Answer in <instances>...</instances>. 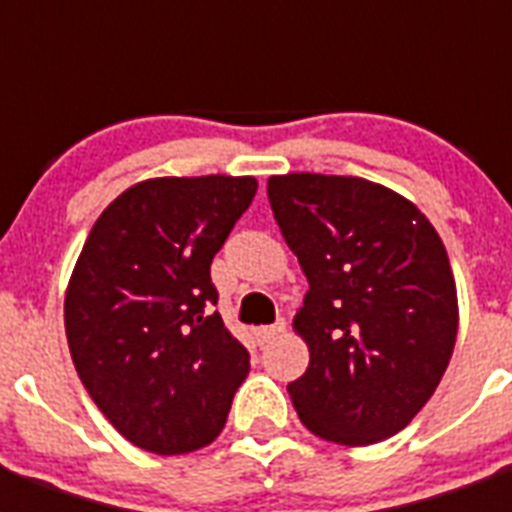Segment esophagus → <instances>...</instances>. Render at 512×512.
<instances>
[{"label":"esophagus","mask_w":512,"mask_h":512,"mask_svg":"<svg viewBox=\"0 0 512 512\" xmlns=\"http://www.w3.org/2000/svg\"><path fill=\"white\" fill-rule=\"evenodd\" d=\"M284 327H287L284 321H276V324H271V327H257L255 329L257 345H265V342H271L273 337H279L281 332H284Z\"/></svg>","instance_id":"obj_1"}]
</instances>
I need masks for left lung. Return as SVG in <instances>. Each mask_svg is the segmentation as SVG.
I'll list each match as a JSON object with an SVG mask.
<instances>
[{"label": "left lung", "mask_w": 512, "mask_h": 512, "mask_svg": "<svg viewBox=\"0 0 512 512\" xmlns=\"http://www.w3.org/2000/svg\"><path fill=\"white\" fill-rule=\"evenodd\" d=\"M281 236L311 284L295 332L311 350L289 396L324 441L366 446L414 420L457 340L444 241L412 201L364 177L268 180Z\"/></svg>", "instance_id": "8db88e82"}]
</instances>
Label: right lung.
Returning <instances> with one entry per match:
<instances>
[{
  "mask_svg": "<svg viewBox=\"0 0 512 512\" xmlns=\"http://www.w3.org/2000/svg\"><path fill=\"white\" fill-rule=\"evenodd\" d=\"M255 193V177L143 180L103 209L76 260L63 308L76 372L146 452L212 444L247 380L209 265Z\"/></svg>",
  "mask_w": 512,
  "mask_h": 512,
  "instance_id": "add662e5",
  "label": "right lung"
}]
</instances>
